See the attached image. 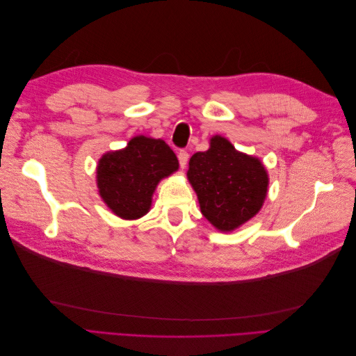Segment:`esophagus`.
I'll list each match as a JSON object with an SVG mask.
<instances>
[{"instance_id": "34e87169", "label": "esophagus", "mask_w": 356, "mask_h": 356, "mask_svg": "<svg viewBox=\"0 0 356 356\" xmlns=\"http://www.w3.org/2000/svg\"><path fill=\"white\" fill-rule=\"evenodd\" d=\"M178 160H179L181 169H186L187 161H188V153H187V152H179V153H178Z\"/></svg>"}]
</instances>
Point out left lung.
I'll use <instances>...</instances> for the list:
<instances>
[{
	"instance_id": "1",
	"label": "left lung",
	"mask_w": 356,
	"mask_h": 356,
	"mask_svg": "<svg viewBox=\"0 0 356 356\" xmlns=\"http://www.w3.org/2000/svg\"><path fill=\"white\" fill-rule=\"evenodd\" d=\"M187 179L196 193L202 215L222 233L254 218L268 191L263 161L236 149L221 135L209 139L207 152L191 156Z\"/></svg>"
}]
</instances>
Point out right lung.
<instances>
[{"label":"right lung","instance_id":"1","mask_svg":"<svg viewBox=\"0 0 356 356\" xmlns=\"http://www.w3.org/2000/svg\"><path fill=\"white\" fill-rule=\"evenodd\" d=\"M178 168L175 153L163 139L138 135L124 148L102 154L96 186L105 207L118 218L139 220L152 209L159 182Z\"/></svg>","mask_w":356,"mask_h":356}]
</instances>
